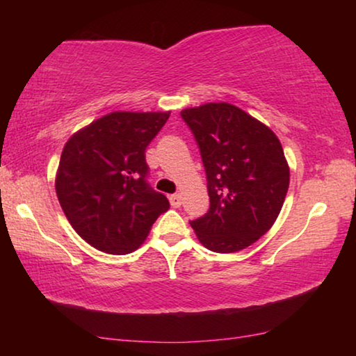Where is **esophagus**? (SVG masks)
Listing matches in <instances>:
<instances>
[{
    "label": "esophagus",
    "instance_id": "esophagus-1",
    "mask_svg": "<svg viewBox=\"0 0 356 356\" xmlns=\"http://www.w3.org/2000/svg\"><path fill=\"white\" fill-rule=\"evenodd\" d=\"M168 199H170V204H172V207L181 206V194H172Z\"/></svg>",
    "mask_w": 356,
    "mask_h": 356
}]
</instances>
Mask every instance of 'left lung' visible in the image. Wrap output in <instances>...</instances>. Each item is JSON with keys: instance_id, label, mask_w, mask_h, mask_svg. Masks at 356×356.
<instances>
[{"instance_id": "8db88e82", "label": "left lung", "mask_w": 356, "mask_h": 356, "mask_svg": "<svg viewBox=\"0 0 356 356\" xmlns=\"http://www.w3.org/2000/svg\"><path fill=\"white\" fill-rule=\"evenodd\" d=\"M201 150L211 207L191 222L197 240L216 252L245 250L270 230L290 184L279 138L245 110L204 104L181 111Z\"/></svg>"}]
</instances>
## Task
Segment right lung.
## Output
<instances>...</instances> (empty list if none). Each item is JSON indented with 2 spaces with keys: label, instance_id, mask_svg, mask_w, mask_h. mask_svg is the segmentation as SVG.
<instances>
[{
  "label": "right lung",
  "instance_id": "1",
  "mask_svg": "<svg viewBox=\"0 0 356 356\" xmlns=\"http://www.w3.org/2000/svg\"><path fill=\"white\" fill-rule=\"evenodd\" d=\"M170 111H111L67 139L56 170L60 206L77 235L110 254L147 238L168 199L145 181V147Z\"/></svg>",
  "mask_w": 356,
  "mask_h": 356
}]
</instances>
